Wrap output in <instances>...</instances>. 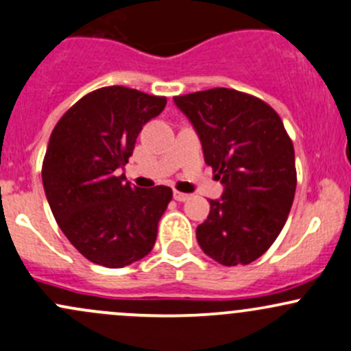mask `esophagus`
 <instances>
[{
  "mask_svg": "<svg viewBox=\"0 0 351 351\" xmlns=\"http://www.w3.org/2000/svg\"><path fill=\"white\" fill-rule=\"evenodd\" d=\"M173 198H175L176 202H186L188 198H190V195L182 193V191H173Z\"/></svg>",
  "mask_w": 351,
  "mask_h": 351,
  "instance_id": "obj_1",
  "label": "esophagus"
}]
</instances>
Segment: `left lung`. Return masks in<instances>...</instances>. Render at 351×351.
<instances>
[{"label": "left lung", "mask_w": 351, "mask_h": 351, "mask_svg": "<svg viewBox=\"0 0 351 351\" xmlns=\"http://www.w3.org/2000/svg\"><path fill=\"white\" fill-rule=\"evenodd\" d=\"M188 117L205 163L223 185L197 227L206 256L245 265L281 234L296 191L293 141L271 106L234 88H210L173 97Z\"/></svg>", "instance_id": "8db88e82"}]
</instances>
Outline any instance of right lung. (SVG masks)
I'll use <instances>...</instances> for the list:
<instances>
[{"label":"right lung","instance_id":"1","mask_svg":"<svg viewBox=\"0 0 351 351\" xmlns=\"http://www.w3.org/2000/svg\"><path fill=\"white\" fill-rule=\"evenodd\" d=\"M166 97L102 87L84 95L51 131L42 166L58 227L90 263L124 267L153 249L171 188H138L119 175L147 121Z\"/></svg>","mask_w":351,"mask_h":351}]
</instances>
